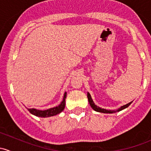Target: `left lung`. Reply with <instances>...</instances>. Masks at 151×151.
I'll list each match as a JSON object with an SVG mask.
<instances>
[{"label": "left lung", "mask_w": 151, "mask_h": 151, "mask_svg": "<svg viewBox=\"0 0 151 151\" xmlns=\"http://www.w3.org/2000/svg\"><path fill=\"white\" fill-rule=\"evenodd\" d=\"M88 101H89V104H90V105H91V107H92V109H94L95 111H96V112H102V113H114V112H119V111H121V110H123V109H126V107H128V106H129V105L132 103V102H129V104L123 105V106H121V108H119V109H117V110H108V109H102V108L99 107V106H96V105L94 104L92 98H91V95H90L89 93H88Z\"/></svg>", "instance_id": "1"}]
</instances>
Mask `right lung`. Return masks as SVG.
Instances as JSON below:
<instances>
[{"mask_svg":"<svg viewBox=\"0 0 151 151\" xmlns=\"http://www.w3.org/2000/svg\"><path fill=\"white\" fill-rule=\"evenodd\" d=\"M66 92H65L63 101L58 106L50 108V109H46V110H39V109L32 108V109H28V111L30 113L33 114V115L38 117H41V118H47V117H51L53 116V115H58V114L60 113L64 109L65 105H66Z\"/></svg>","mask_w":151,"mask_h":151,"instance_id":"add662e5","label":"right lung"}]
</instances>
